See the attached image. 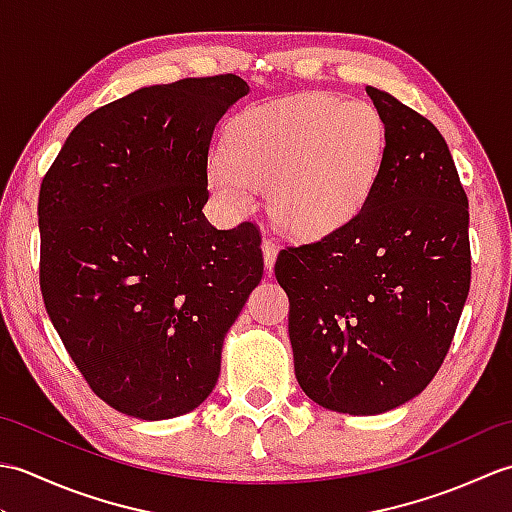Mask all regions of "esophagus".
Instances as JSON below:
<instances>
[{"label":"esophagus","mask_w":512,"mask_h":512,"mask_svg":"<svg viewBox=\"0 0 512 512\" xmlns=\"http://www.w3.org/2000/svg\"><path fill=\"white\" fill-rule=\"evenodd\" d=\"M262 250H264V266H266V270L270 273V270L275 268V262H277V246L266 239V242L262 244Z\"/></svg>","instance_id":"1"}]
</instances>
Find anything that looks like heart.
Segmentation results:
<instances>
[{
    "label": "heart",
    "instance_id": "1",
    "mask_svg": "<svg viewBox=\"0 0 512 512\" xmlns=\"http://www.w3.org/2000/svg\"><path fill=\"white\" fill-rule=\"evenodd\" d=\"M385 149V121L369 103L299 94L246 107L228 123L209 187L233 215L253 206V189H266L268 213L284 231L323 237L361 213Z\"/></svg>",
    "mask_w": 512,
    "mask_h": 512
}]
</instances>
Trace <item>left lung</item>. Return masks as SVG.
I'll list each match as a JSON object with an SVG mask.
<instances>
[{
  "mask_svg": "<svg viewBox=\"0 0 512 512\" xmlns=\"http://www.w3.org/2000/svg\"><path fill=\"white\" fill-rule=\"evenodd\" d=\"M367 94L387 149L365 206L275 264L299 385L350 416L396 409L431 383L471 288L469 200L447 143L391 94Z\"/></svg>",
  "mask_w": 512,
  "mask_h": 512,
  "instance_id": "obj_1",
  "label": "left lung"
}]
</instances>
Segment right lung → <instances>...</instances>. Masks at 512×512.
Returning a JSON list of instances; mask_svg holds the SVG:
<instances>
[{
  "mask_svg": "<svg viewBox=\"0 0 512 512\" xmlns=\"http://www.w3.org/2000/svg\"><path fill=\"white\" fill-rule=\"evenodd\" d=\"M250 92L235 74L149 85L85 116L39 191L41 295L101 400L140 420L189 413L262 281L255 224L217 231L215 125Z\"/></svg>",
  "mask_w": 512,
  "mask_h": 512,
  "instance_id": "1",
  "label": "right lung"
}]
</instances>
